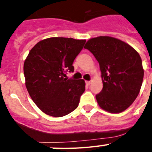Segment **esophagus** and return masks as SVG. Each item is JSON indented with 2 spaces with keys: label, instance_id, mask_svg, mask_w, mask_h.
Returning a JSON list of instances; mask_svg holds the SVG:
<instances>
[{
  "label": "esophagus",
  "instance_id": "1",
  "mask_svg": "<svg viewBox=\"0 0 152 152\" xmlns=\"http://www.w3.org/2000/svg\"><path fill=\"white\" fill-rule=\"evenodd\" d=\"M91 80H86L85 81V83H86V84H87V85H90V84H91Z\"/></svg>",
  "mask_w": 152,
  "mask_h": 152
}]
</instances>
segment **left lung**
Returning a JSON list of instances; mask_svg holds the SVG:
<instances>
[{
    "label": "left lung",
    "instance_id": "1",
    "mask_svg": "<svg viewBox=\"0 0 152 152\" xmlns=\"http://www.w3.org/2000/svg\"><path fill=\"white\" fill-rule=\"evenodd\" d=\"M84 48L100 64L103 88L96 95L98 105L111 113H119L132 105L144 77L142 58L135 49L111 36L90 39Z\"/></svg>",
    "mask_w": 152,
    "mask_h": 152
}]
</instances>
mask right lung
<instances>
[{
    "label": "right lung",
    "mask_w": 152,
    "mask_h": 152,
    "mask_svg": "<svg viewBox=\"0 0 152 152\" xmlns=\"http://www.w3.org/2000/svg\"><path fill=\"white\" fill-rule=\"evenodd\" d=\"M85 39L51 37L36 44L23 64L25 84L29 96L44 113L61 117L78 106L85 91L83 79H68L66 72L82 50Z\"/></svg>",
    "instance_id": "add662e5"
}]
</instances>
